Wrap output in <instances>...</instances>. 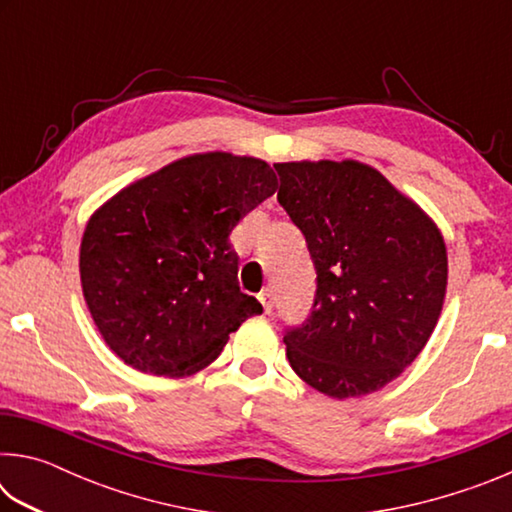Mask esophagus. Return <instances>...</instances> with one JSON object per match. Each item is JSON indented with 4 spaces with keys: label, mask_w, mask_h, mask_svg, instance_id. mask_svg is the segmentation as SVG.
I'll return each mask as SVG.
<instances>
[{
    "label": "esophagus",
    "mask_w": 512,
    "mask_h": 512,
    "mask_svg": "<svg viewBox=\"0 0 512 512\" xmlns=\"http://www.w3.org/2000/svg\"><path fill=\"white\" fill-rule=\"evenodd\" d=\"M257 298H259V302H262V307H264L266 314H271V311H273V302H275L273 291H271V289H264L262 293H259Z\"/></svg>",
    "instance_id": "1"
}]
</instances>
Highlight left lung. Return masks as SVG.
<instances>
[{"mask_svg": "<svg viewBox=\"0 0 512 512\" xmlns=\"http://www.w3.org/2000/svg\"><path fill=\"white\" fill-rule=\"evenodd\" d=\"M277 201L316 266L311 316L284 334L296 375L348 400L375 393L427 345L447 293L443 232L359 160L277 162Z\"/></svg>", "mask_w": 512, "mask_h": 512, "instance_id": "1", "label": "left lung"}]
</instances>
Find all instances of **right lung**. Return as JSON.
Masks as SVG:
<instances>
[{
    "mask_svg": "<svg viewBox=\"0 0 512 512\" xmlns=\"http://www.w3.org/2000/svg\"><path fill=\"white\" fill-rule=\"evenodd\" d=\"M271 164L185 155L108 198L85 225V305L108 348L146 375L189 377L262 305L241 293L230 232L273 196Z\"/></svg>",
    "mask_w": 512,
    "mask_h": 512,
    "instance_id": "add662e5",
    "label": "right lung"
}]
</instances>
